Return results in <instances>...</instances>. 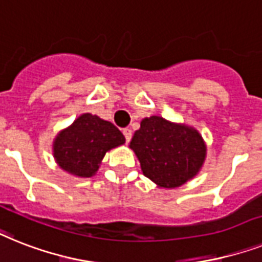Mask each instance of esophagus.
Instances as JSON below:
<instances>
[{
    "label": "esophagus",
    "instance_id": "34e87169",
    "mask_svg": "<svg viewBox=\"0 0 262 262\" xmlns=\"http://www.w3.org/2000/svg\"><path fill=\"white\" fill-rule=\"evenodd\" d=\"M122 133H124L125 138H126V142L130 141V138H132V130H130V129H129V127H126V129H124V130H122Z\"/></svg>",
    "mask_w": 262,
    "mask_h": 262
}]
</instances>
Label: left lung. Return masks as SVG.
Returning a JSON list of instances; mask_svg holds the SVG:
<instances>
[{
    "label": "left lung",
    "mask_w": 262,
    "mask_h": 262,
    "mask_svg": "<svg viewBox=\"0 0 262 262\" xmlns=\"http://www.w3.org/2000/svg\"><path fill=\"white\" fill-rule=\"evenodd\" d=\"M129 146L142 173L160 188H178L193 179L207 155L205 140L195 127L160 116L144 118Z\"/></svg>",
    "instance_id": "obj_1"
}]
</instances>
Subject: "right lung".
Wrapping results in <instances>:
<instances>
[{
  "mask_svg": "<svg viewBox=\"0 0 262 262\" xmlns=\"http://www.w3.org/2000/svg\"><path fill=\"white\" fill-rule=\"evenodd\" d=\"M125 144V137L112 122L91 113H83L54 138L56 164L76 178H91L109 150Z\"/></svg>",
  "mask_w": 262,
  "mask_h": 262,
  "instance_id": "obj_1",
  "label": "right lung"
}]
</instances>
